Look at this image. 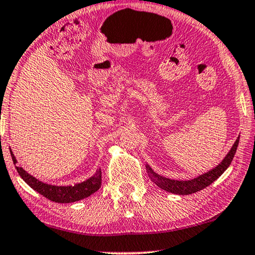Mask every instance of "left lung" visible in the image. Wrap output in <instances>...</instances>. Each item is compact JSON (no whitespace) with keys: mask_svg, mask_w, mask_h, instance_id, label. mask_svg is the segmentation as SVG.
<instances>
[{"mask_svg":"<svg viewBox=\"0 0 255 255\" xmlns=\"http://www.w3.org/2000/svg\"><path fill=\"white\" fill-rule=\"evenodd\" d=\"M238 144L239 137L237 138L236 142H234L233 147L231 148L229 154L225 156V158H224L215 169H212L211 171L206 172L204 175L198 176L197 178L190 179V181H175V179L163 177V176L156 174L148 164L145 165V168H147L149 178H150L158 188L165 190V191L168 192L176 193V195H191V193L201 191V190L206 188V186H209L211 183L215 182L227 168H229V165L231 164V162H232V159L234 157V154H236L237 148H238Z\"/></svg>","mask_w":255,"mask_h":255,"instance_id":"8db88e82","label":"left lung"}]
</instances>
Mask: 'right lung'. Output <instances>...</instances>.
Returning a JSON list of instances; mask_svg holds the SVG:
<instances>
[{
	"label": "right lung",
	"mask_w": 255,
	"mask_h": 255,
	"mask_svg": "<svg viewBox=\"0 0 255 255\" xmlns=\"http://www.w3.org/2000/svg\"><path fill=\"white\" fill-rule=\"evenodd\" d=\"M11 154L13 164H16L17 161L13 156L12 151L10 150ZM17 171L21 177L24 179L26 184L31 186V188L37 191L40 195L46 197L50 201L56 202V203H73L78 202L80 199L86 198V197L91 196L92 193L99 190L101 186V170L97 171V174L92 176L91 178H88L87 181L79 184H76L74 186H57V185H50L46 183H43L38 181V179L33 177L30 174H28L25 170H23L21 167H16Z\"/></svg>",
	"instance_id": "add662e5"
}]
</instances>
